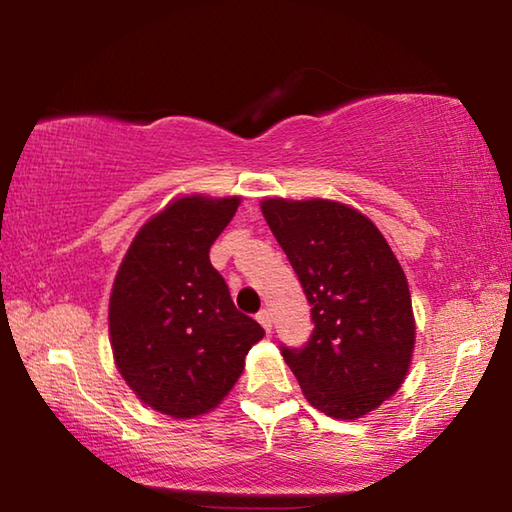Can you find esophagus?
<instances>
[{
  "mask_svg": "<svg viewBox=\"0 0 512 512\" xmlns=\"http://www.w3.org/2000/svg\"><path fill=\"white\" fill-rule=\"evenodd\" d=\"M257 323L262 325V327L266 329V332H271V327H273V318H271V314H268L266 309H262V311H259V314H257Z\"/></svg>",
  "mask_w": 512,
  "mask_h": 512,
  "instance_id": "34e87169",
  "label": "esophagus"
}]
</instances>
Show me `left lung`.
<instances>
[{
  "label": "left lung",
  "instance_id": "left-lung-1",
  "mask_svg": "<svg viewBox=\"0 0 512 512\" xmlns=\"http://www.w3.org/2000/svg\"><path fill=\"white\" fill-rule=\"evenodd\" d=\"M262 214L311 305L305 348H282L307 402L357 420L406 379L415 348L409 282L368 216L325 198H264Z\"/></svg>",
  "mask_w": 512,
  "mask_h": 512
}]
</instances>
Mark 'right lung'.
Instances as JSON below:
<instances>
[{"instance_id": "right-lung-1", "label": "right lung", "mask_w": 512, "mask_h": 512, "mask_svg": "<svg viewBox=\"0 0 512 512\" xmlns=\"http://www.w3.org/2000/svg\"><path fill=\"white\" fill-rule=\"evenodd\" d=\"M239 203L203 194L171 201L137 232L112 284L108 327L119 375L137 400L171 418L221 404L264 336L210 262Z\"/></svg>"}]
</instances>
